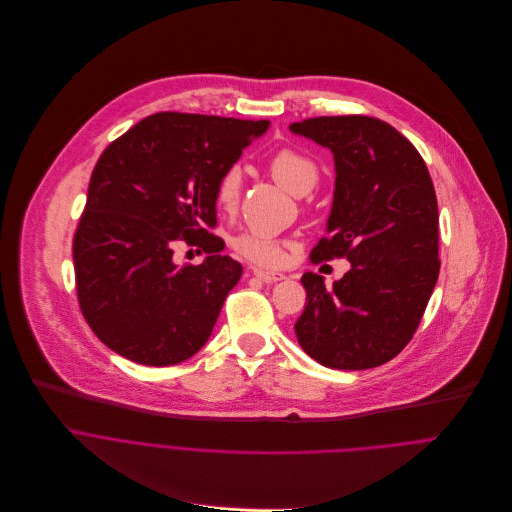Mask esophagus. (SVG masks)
Segmentation results:
<instances>
[{
    "label": "esophagus",
    "mask_w": 512,
    "mask_h": 512,
    "mask_svg": "<svg viewBox=\"0 0 512 512\" xmlns=\"http://www.w3.org/2000/svg\"><path fill=\"white\" fill-rule=\"evenodd\" d=\"M252 274H254L256 278H260L262 282H266V284H272V282H278V280L284 278L282 272H268V270H258V268H254Z\"/></svg>",
    "instance_id": "34e87169"
}]
</instances>
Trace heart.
I'll return each instance as SVG.
<instances>
[{"instance_id":"obj_1","label":"heart","mask_w":512,"mask_h":512,"mask_svg":"<svg viewBox=\"0 0 512 512\" xmlns=\"http://www.w3.org/2000/svg\"><path fill=\"white\" fill-rule=\"evenodd\" d=\"M268 171L284 189L294 195L309 193L321 179L319 163L296 147H282L268 159ZM242 173L238 167H228L216 181L214 201L222 214L232 216L240 208ZM236 254L256 266H278L284 260V244L274 236L260 232H242L232 240Z\"/></svg>"}]
</instances>
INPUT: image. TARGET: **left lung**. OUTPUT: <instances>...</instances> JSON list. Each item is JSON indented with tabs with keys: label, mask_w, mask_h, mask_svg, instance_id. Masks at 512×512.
I'll list each match as a JSON object with an SVG mask.
<instances>
[{
	"label": "left lung",
	"mask_w": 512,
	"mask_h": 512,
	"mask_svg": "<svg viewBox=\"0 0 512 512\" xmlns=\"http://www.w3.org/2000/svg\"><path fill=\"white\" fill-rule=\"evenodd\" d=\"M290 129L329 147L337 169L329 234L311 262H351L333 286L321 274H302L296 339L325 367L383 365L412 341L440 274L430 171L410 141L375 117H315Z\"/></svg>",
	"instance_id": "obj_1"
}]
</instances>
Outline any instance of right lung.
Instances as JSON below:
<instances>
[{"label": "right lung", "instance_id": "1", "mask_svg": "<svg viewBox=\"0 0 512 512\" xmlns=\"http://www.w3.org/2000/svg\"><path fill=\"white\" fill-rule=\"evenodd\" d=\"M268 121L155 113L98 157L72 258L80 311L115 353L153 367L195 355L212 335L242 264L222 256L214 187ZM197 245L177 267L172 246Z\"/></svg>", "mask_w": 512, "mask_h": 512}]
</instances>
